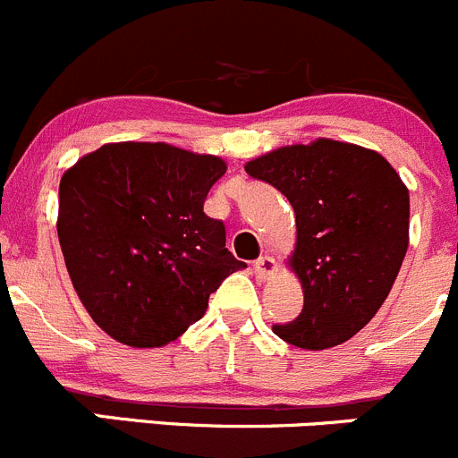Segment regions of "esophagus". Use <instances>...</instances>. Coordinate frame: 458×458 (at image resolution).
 <instances>
[{
	"label": "esophagus",
	"mask_w": 458,
	"mask_h": 458,
	"mask_svg": "<svg viewBox=\"0 0 458 458\" xmlns=\"http://www.w3.org/2000/svg\"><path fill=\"white\" fill-rule=\"evenodd\" d=\"M275 270H277V264H275L273 257H259V259L252 264V273H255V277L259 279V282H266V279H270L275 275Z\"/></svg>",
	"instance_id": "obj_1"
}]
</instances>
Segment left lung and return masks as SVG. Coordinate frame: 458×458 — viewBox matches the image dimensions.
<instances>
[{"mask_svg": "<svg viewBox=\"0 0 458 458\" xmlns=\"http://www.w3.org/2000/svg\"><path fill=\"white\" fill-rule=\"evenodd\" d=\"M295 210V250L304 309L273 327L309 352L337 347L383 306L410 246V190L383 154L342 140L286 145L246 163Z\"/></svg>", "mask_w": 458, "mask_h": 458, "instance_id": "8db88e82", "label": "left lung"}]
</instances>
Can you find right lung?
<instances>
[{
  "instance_id": "obj_1",
  "label": "right lung",
  "mask_w": 458,
  "mask_h": 458,
  "mask_svg": "<svg viewBox=\"0 0 458 458\" xmlns=\"http://www.w3.org/2000/svg\"><path fill=\"white\" fill-rule=\"evenodd\" d=\"M224 158L167 143H106L60 179L57 237L93 322L127 347L183 335L230 273L221 221L203 212Z\"/></svg>"
}]
</instances>
